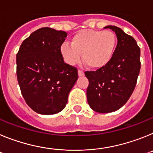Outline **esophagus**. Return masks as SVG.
Here are the masks:
<instances>
[{
	"instance_id": "1",
	"label": "esophagus",
	"mask_w": 153,
	"mask_h": 153,
	"mask_svg": "<svg viewBox=\"0 0 153 153\" xmlns=\"http://www.w3.org/2000/svg\"><path fill=\"white\" fill-rule=\"evenodd\" d=\"M78 75H79V76H84V73L82 70H78Z\"/></svg>"
}]
</instances>
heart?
<instances>
[{
    "instance_id": "obj_1",
    "label": "heart",
    "mask_w": 153,
    "mask_h": 153,
    "mask_svg": "<svg viewBox=\"0 0 153 153\" xmlns=\"http://www.w3.org/2000/svg\"><path fill=\"white\" fill-rule=\"evenodd\" d=\"M116 46L117 36L112 31L85 30L73 36L71 44L64 42L60 53L68 64H76L82 53V59L89 67L100 69L112 60Z\"/></svg>"
}]
</instances>
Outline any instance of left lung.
I'll return each instance as SVG.
<instances>
[{
	"label": "left lung",
	"instance_id": "8db88e82",
	"mask_svg": "<svg viewBox=\"0 0 153 153\" xmlns=\"http://www.w3.org/2000/svg\"><path fill=\"white\" fill-rule=\"evenodd\" d=\"M117 34V45L112 60L97 71H86L89 80L87 102L95 112L117 111L128 101L140 74V49L132 36L116 26L105 27Z\"/></svg>",
	"mask_w": 153,
	"mask_h": 153
}]
</instances>
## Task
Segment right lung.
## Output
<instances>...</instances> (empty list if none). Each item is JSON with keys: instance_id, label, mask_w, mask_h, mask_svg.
<instances>
[{"instance_id": "1", "label": "right lung", "mask_w": 153, "mask_h": 153, "mask_svg": "<svg viewBox=\"0 0 153 153\" xmlns=\"http://www.w3.org/2000/svg\"><path fill=\"white\" fill-rule=\"evenodd\" d=\"M67 33L50 27L36 30L17 54V77L23 97L42 115L60 113L78 78L76 68L64 63L60 47Z\"/></svg>"}]
</instances>
